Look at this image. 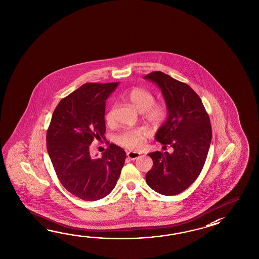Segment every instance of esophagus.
Here are the masks:
<instances>
[{
    "label": "esophagus",
    "instance_id": "34e87169",
    "mask_svg": "<svg viewBox=\"0 0 259 259\" xmlns=\"http://www.w3.org/2000/svg\"><path fill=\"white\" fill-rule=\"evenodd\" d=\"M127 158H130V159L135 160L140 156V154L135 153V152H127Z\"/></svg>",
    "mask_w": 259,
    "mask_h": 259
}]
</instances>
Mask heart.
<instances>
[{"label":"heart","mask_w":259,"mask_h":259,"mask_svg":"<svg viewBox=\"0 0 259 259\" xmlns=\"http://www.w3.org/2000/svg\"><path fill=\"white\" fill-rule=\"evenodd\" d=\"M130 104L140 113H143L144 118L153 125H158L164 121L166 116L165 108L161 105H153L154 97L148 91L142 88H132L127 94ZM105 120L108 125L114 124L113 109L108 111L105 115ZM148 132L144 128L128 131L121 133L116 137L118 144L131 150L142 148Z\"/></svg>","instance_id":"1"}]
</instances>
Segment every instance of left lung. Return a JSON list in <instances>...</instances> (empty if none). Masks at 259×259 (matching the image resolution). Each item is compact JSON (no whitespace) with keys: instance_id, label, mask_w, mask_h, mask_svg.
<instances>
[{"instance_id":"left-lung-1","label":"left lung","mask_w":259,"mask_h":259,"mask_svg":"<svg viewBox=\"0 0 259 259\" xmlns=\"http://www.w3.org/2000/svg\"><path fill=\"white\" fill-rule=\"evenodd\" d=\"M143 78L161 90L167 110L154 139L173 148L171 154L157 151L148 154L154 164L145 180L156 193L176 195L193 184L204 166L212 140L209 116L187 84L160 71Z\"/></svg>"}]
</instances>
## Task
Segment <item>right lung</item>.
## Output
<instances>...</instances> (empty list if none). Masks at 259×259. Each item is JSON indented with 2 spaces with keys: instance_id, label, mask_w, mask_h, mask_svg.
Wrapping results in <instances>:
<instances>
[{
  "instance_id": "add662e5",
  "label": "right lung",
  "mask_w": 259,
  "mask_h": 259,
  "mask_svg": "<svg viewBox=\"0 0 259 259\" xmlns=\"http://www.w3.org/2000/svg\"><path fill=\"white\" fill-rule=\"evenodd\" d=\"M118 82L86 83L56 106L46 142L50 159L62 185L84 201L104 198L113 191L127 157L111 143L101 158L92 157L90 145L105 133V102Z\"/></svg>"
}]
</instances>
